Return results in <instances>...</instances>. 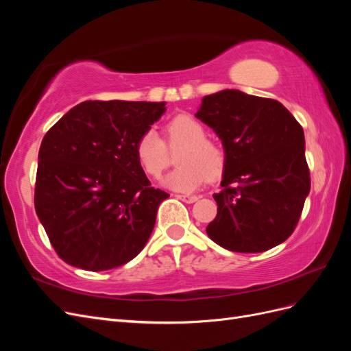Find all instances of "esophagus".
<instances>
[{
    "label": "esophagus",
    "mask_w": 351,
    "mask_h": 351,
    "mask_svg": "<svg viewBox=\"0 0 351 351\" xmlns=\"http://www.w3.org/2000/svg\"><path fill=\"white\" fill-rule=\"evenodd\" d=\"M176 197L186 202V204H193V202H196L199 199L196 195H176Z\"/></svg>",
    "instance_id": "obj_1"
}]
</instances>
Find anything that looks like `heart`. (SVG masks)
<instances>
[{
    "mask_svg": "<svg viewBox=\"0 0 351 351\" xmlns=\"http://www.w3.org/2000/svg\"><path fill=\"white\" fill-rule=\"evenodd\" d=\"M165 133L171 145H183L176 162L178 167L168 174L162 184L177 192L195 190L208 178H217L226 164L222 147L206 137L205 127L195 117L178 114L165 125ZM136 156L143 171L149 177H159L168 167L165 142L154 129H147L136 142Z\"/></svg>",
    "mask_w": 351,
    "mask_h": 351,
    "instance_id": "obj_1",
    "label": "heart"
}]
</instances>
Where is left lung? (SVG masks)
Masks as SVG:
<instances>
[{
	"label": "left lung",
	"instance_id": "1",
	"mask_svg": "<svg viewBox=\"0 0 351 351\" xmlns=\"http://www.w3.org/2000/svg\"><path fill=\"white\" fill-rule=\"evenodd\" d=\"M195 115L226 154L209 239L240 253L278 246L291 236L311 192L302 125L281 102L237 89L206 95Z\"/></svg>",
	"mask_w": 351,
	"mask_h": 351
}]
</instances>
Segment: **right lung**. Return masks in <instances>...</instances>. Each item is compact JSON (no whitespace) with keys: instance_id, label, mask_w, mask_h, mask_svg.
I'll list each match as a JSON object with an SVG mask.
<instances>
[{"instance_id":"right-lung-1","label":"right lung","mask_w":351,"mask_h":351,"mask_svg":"<svg viewBox=\"0 0 351 351\" xmlns=\"http://www.w3.org/2000/svg\"><path fill=\"white\" fill-rule=\"evenodd\" d=\"M167 102L84 101L42 139L36 215L58 256L86 271L136 258L168 197L151 187L136 142L161 119Z\"/></svg>"}]
</instances>
